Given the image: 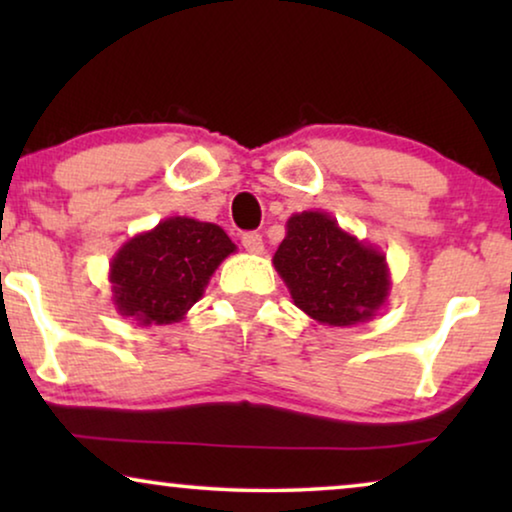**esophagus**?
<instances>
[{
  "instance_id": "obj_1",
  "label": "esophagus",
  "mask_w": 512,
  "mask_h": 512,
  "mask_svg": "<svg viewBox=\"0 0 512 512\" xmlns=\"http://www.w3.org/2000/svg\"><path fill=\"white\" fill-rule=\"evenodd\" d=\"M242 247L249 251V254H263L265 247H263V237L258 233H247L242 235Z\"/></svg>"
}]
</instances>
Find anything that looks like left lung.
I'll return each mask as SVG.
<instances>
[{"instance_id":"obj_1","label":"left lung","mask_w":512,"mask_h":512,"mask_svg":"<svg viewBox=\"0 0 512 512\" xmlns=\"http://www.w3.org/2000/svg\"><path fill=\"white\" fill-rule=\"evenodd\" d=\"M272 265L293 305L326 326H354L373 319L387 303V256L347 233L319 209L293 214Z\"/></svg>"}]
</instances>
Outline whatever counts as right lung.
<instances>
[{
	"label": "right lung",
	"instance_id": "add662e5",
	"mask_svg": "<svg viewBox=\"0 0 512 512\" xmlns=\"http://www.w3.org/2000/svg\"><path fill=\"white\" fill-rule=\"evenodd\" d=\"M237 247L216 223L170 216L130 237L109 263L111 300L137 326L174 324L205 293L216 268Z\"/></svg>",
	"mask_w": 512,
	"mask_h": 512
}]
</instances>
